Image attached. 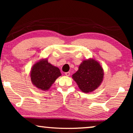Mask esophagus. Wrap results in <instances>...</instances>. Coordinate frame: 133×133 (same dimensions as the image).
Returning a JSON list of instances; mask_svg holds the SVG:
<instances>
[{
    "instance_id": "obj_1",
    "label": "esophagus",
    "mask_w": 133,
    "mask_h": 133,
    "mask_svg": "<svg viewBox=\"0 0 133 133\" xmlns=\"http://www.w3.org/2000/svg\"><path fill=\"white\" fill-rule=\"evenodd\" d=\"M65 74L66 76H69L70 75V72H65Z\"/></svg>"
}]
</instances>
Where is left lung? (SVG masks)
Returning a JSON list of instances; mask_svg holds the SVG:
<instances>
[{
	"instance_id": "1",
	"label": "left lung",
	"mask_w": 133,
	"mask_h": 133,
	"mask_svg": "<svg viewBox=\"0 0 133 133\" xmlns=\"http://www.w3.org/2000/svg\"><path fill=\"white\" fill-rule=\"evenodd\" d=\"M103 78L102 66L95 60L83 61L79 70L72 75L73 79L82 91H93L101 85Z\"/></svg>"
}]
</instances>
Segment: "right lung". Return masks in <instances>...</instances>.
I'll return each mask as SVG.
<instances>
[{
    "label": "right lung",
    "instance_id": "obj_1",
    "mask_svg": "<svg viewBox=\"0 0 133 133\" xmlns=\"http://www.w3.org/2000/svg\"><path fill=\"white\" fill-rule=\"evenodd\" d=\"M60 76L59 69L48 63L46 59L41 60L34 64L31 71L32 83L42 90H48Z\"/></svg>",
    "mask_w": 133,
    "mask_h": 133
}]
</instances>
